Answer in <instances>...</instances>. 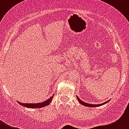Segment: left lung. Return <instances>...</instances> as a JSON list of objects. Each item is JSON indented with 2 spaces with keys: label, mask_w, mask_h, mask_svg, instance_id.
I'll return each instance as SVG.
<instances>
[{
  "label": "left lung",
  "mask_w": 129,
  "mask_h": 129,
  "mask_svg": "<svg viewBox=\"0 0 129 129\" xmlns=\"http://www.w3.org/2000/svg\"><path fill=\"white\" fill-rule=\"evenodd\" d=\"M77 99L78 101H79V102H80V104H81L82 105H84V106H86V107H95L101 106V105H102L105 104L107 103V102L109 101H107V102H105L104 103L101 104H88V103H86V102H83V101H81V100H80V99H79V97H77Z\"/></svg>",
  "instance_id": "left-lung-1"
}]
</instances>
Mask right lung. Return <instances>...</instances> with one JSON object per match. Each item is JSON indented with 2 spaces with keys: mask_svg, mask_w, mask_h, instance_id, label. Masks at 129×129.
Segmentation results:
<instances>
[{
  "mask_svg": "<svg viewBox=\"0 0 129 129\" xmlns=\"http://www.w3.org/2000/svg\"><path fill=\"white\" fill-rule=\"evenodd\" d=\"M53 96L50 97L49 99H47V101H44V102H41V103H37V104H26V103H22V102H19V101H17L18 103L20 105H22V106L25 107L27 108H42L44 107L47 106L51 102V101H52Z\"/></svg>",
  "mask_w": 129,
  "mask_h": 129,
  "instance_id": "add662e5",
  "label": "right lung"
}]
</instances>
